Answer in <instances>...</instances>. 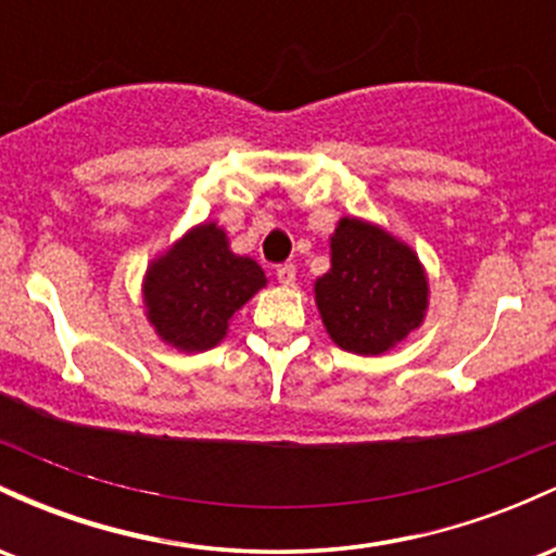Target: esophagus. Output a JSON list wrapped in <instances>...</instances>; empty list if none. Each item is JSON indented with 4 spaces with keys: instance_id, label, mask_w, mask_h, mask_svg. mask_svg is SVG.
Listing matches in <instances>:
<instances>
[{
    "instance_id": "34e87169",
    "label": "esophagus",
    "mask_w": 556,
    "mask_h": 556,
    "mask_svg": "<svg viewBox=\"0 0 556 556\" xmlns=\"http://www.w3.org/2000/svg\"><path fill=\"white\" fill-rule=\"evenodd\" d=\"M277 279H279V285H285V287L295 285V264H279Z\"/></svg>"
}]
</instances>
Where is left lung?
Here are the masks:
<instances>
[{
    "instance_id": "obj_1",
    "label": "left lung",
    "mask_w": 556,
    "mask_h": 556,
    "mask_svg": "<svg viewBox=\"0 0 556 556\" xmlns=\"http://www.w3.org/2000/svg\"><path fill=\"white\" fill-rule=\"evenodd\" d=\"M426 298V274L410 248L361 219L340 222L331 269L316 282V303L342 350L387 353L424 321Z\"/></svg>"
}]
</instances>
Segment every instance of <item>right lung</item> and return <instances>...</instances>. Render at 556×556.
<instances>
[{"instance_id":"add662e5","label":"right lung","mask_w":556,"mask_h":556,"mask_svg":"<svg viewBox=\"0 0 556 556\" xmlns=\"http://www.w3.org/2000/svg\"><path fill=\"white\" fill-rule=\"evenodd\" d=\"M264 285L256 261L235 256L216 225H201L146 274L149 321L164 342L201 353L227 334L235 311Z\"/></svg>"}]
</instances>
